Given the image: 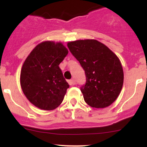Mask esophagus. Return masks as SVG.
Segmentation results:
<instances>
[{
    "instance_id": "esophagus-1",
    "label": "esophagus",
    "mask_w": 147,
    "mask_h": 147,
    "mask_svg": "<svg viewBox=\"0 0 147 147\" xmlns=\"http://www.w3.org/2000/svg\"><path fill=\"white\" fill-rule=\"evenodd\" d=\"M68 83H69V85H74V84H76V82L75 81V80H68Z\"/></svg>"
}]
</instances>
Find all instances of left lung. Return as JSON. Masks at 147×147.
Here are the masks:
<instances>
[{"label": "left lung", "instance_id": "8db88e82", "mask_svg": "<svg viewBox=\"0 0 147 147\" xmlns=\"http://www.w3.org/2000/svg\"><path fill=\"white\" fill-rule=\"evenodd\" d=\"M67 47L85 72L86 83L80 90L86 103L94 108L112 105L124 82L122 66L117 56L96 40L69 42Z\"/></svg>", "mask_w": 147, "mask_h": 147}]
</instances>
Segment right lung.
I'll return each mask as SVG.
<instances>
[{"label": "right lung", "instance_id": "right-lung-1", "mask_svg": "<svg viewBox=\"0 0 147 147\" xmlns=\"http://www.w3.org/2000/svg\"><path fill=\"white\" fill-rule=\"evenodd\" d=\"M68 53L61 42L38 44L25 60L20 86L31 103L40 109L53 110L63 101L69 84L59 67Z\"/></svg>", "mask_w": 147, "mask_h": 147}]
</instances>
